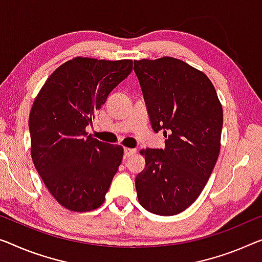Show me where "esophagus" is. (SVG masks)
<instances>
[{
  "label": "esophagus",
  "instance_id": "1",
  "mask_svg": "<svg viewBox=\"0 0 262 262\" xmlns=\"http://www.w3.org/2000/svg\"><path fill=\"white\" fill-rule=\"evenodd\" d=\"M135 149H134V148H127V147H124L123 148V156H124V158H129V156H132L133 154H134L135 153Z\"/></svg>",
  "mask_w": 262,
  "mask_h": 262
}]
</instances>
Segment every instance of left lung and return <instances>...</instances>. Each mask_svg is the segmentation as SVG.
I'll use <instances>...</instances> for the list:
<instances>
[{
  "instance_id": "8db88e82",
  "label": "left lung",
  "mask_w": 262,
  "mask_h": 262,
  "mask_svg": "<svg viewBox=\"0 0 262 262\" xmlns=\"http://www.w3.org/2000/svg\"><path fill=\"white\" fill-rule=\"evenodd\" d=\"M150 126L163 132L166 147L146 148L136 175L140 205L170 216L193 204L215 167L224 114L204 73L173 57L134 61Z\"/></svg>"
}]
</instances>
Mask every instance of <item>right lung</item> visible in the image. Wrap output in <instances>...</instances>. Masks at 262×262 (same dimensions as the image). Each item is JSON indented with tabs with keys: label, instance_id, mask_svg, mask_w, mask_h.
<instances>
[{
	"label": "right lung",
	"instance_id": "right-lung-1",
	"mask_svg": "<svg viewBox=\"0 0 262 262\" xmlns=\"http://www.w3.org/2000/svg\"><path fill=\"white\" fill-rule=\"evenodd\" d=\"M133 69L130 60L75 57L46 81L29 115L31 158L58 204L99 208L123 156L121 146L87 135L96 112Z\"/></svg>",
	"mask_w": 262,
	"mask_h": 262
}]
</instances>
